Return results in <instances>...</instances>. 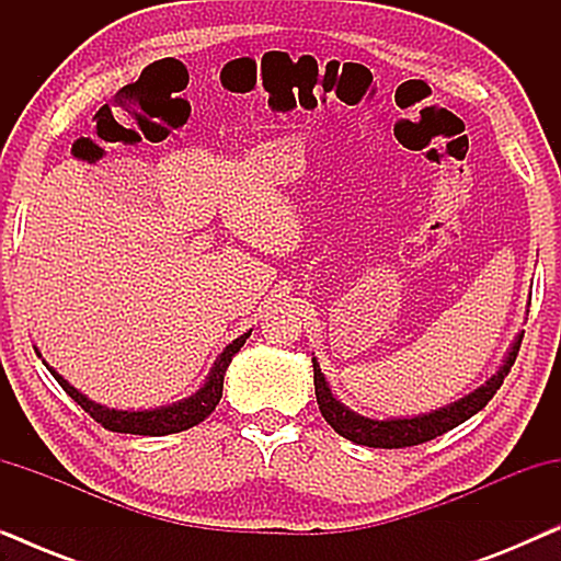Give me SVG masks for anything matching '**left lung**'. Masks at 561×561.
<instances>
[{"label":"left lung","instance_id":"obj_1","mask_svg":"<svg viewBox=\"0 0 561 561\" xmlns=\"http://www.w3.org/2000/svg\"><path fill=\"white\" fill-rule=\"evenodd\" d=\"M520 340L518 336L513 350L505 357V363L497 375H493L485 386L474 390V393L459 398V401L449 403L447 409L432 411L426 416H416V419H390V421H373L365 416H357L355 411L344 409V405L336 401L329 390L324 375L319 370V363L313 359V388H317V403L321 416L327 419V424L334 428L336 434L344 436V439L363 444V447H375V449H403V447H416V444L432 442L436 436L451 432V428L462 424L474 413L482 411L488 405L490 398L495 396V390L503 386L505 375L511 373L513 363H516L518 350H520Z\"/></svg>","mask_w":561,"mask_h":561}]
</instances>
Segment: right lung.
<instances>
[{
  "label": "right lung",
  "instance_id": "1",
  "mask_svg": "<svg viewBox=\"0 0 561 561\" xmlns=\"http://www.w3.org/2000/svg\"><path fill=\"white\" fill-rule=\"evenodd\" d=\"M248 334L237 336V340L229 344V347L221 352L217 363H214L211 373H209V380L204 382V388L198 390L196 396L186 398V401L181 403H173V405H165V409H156V411H114V409H104V405H99L94 401H89L87 396L79 393L71 382L60 378V375L48 367L53 373V378L58 380V386L66 390L68 396L73 398L76 403L81 405L83 411L89 413L91 419L96 421V424H102L104 428H110V432H117V434H140V436H165V434H179V432H186V428L202 424L204 419L211 416V411L217 409L219 398H221V388H225V370L227 365L232 363L234 352H240V347L244 342H248Z\"/></svg>",
  "mask_w": 561,
  "mask_h": 561
}]
</instances>
